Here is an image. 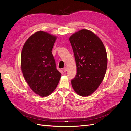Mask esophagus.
Returning a JSON list of instances; mask_svg holds the SVG:
<instances>
[{
  "mask_svg": "<svg viewBox=\"0 0 131 131\" xmlns=\"http://www.w3.org/2000/svg\"><path fill=\"white\" fill-rule=\"evenodd\" d=\"M63 70H64V71L65 72H66L67 71V67H65L64 68Z\"/></svg>",
  "mask_w": 131,
  "mask_h": 131,
  "instance_id": "34e87169",
  "label": "esophagus"
}]
</instances>
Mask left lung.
Returning <instances> with one entry per match:
<instances>
[{
  "label": "left lung",
  "mask_w": 131,
  "mask_h": 131,
  "mask_svg": "<svg viewBox=\"0 0 131 131\" xmlns=\"http://www.w3.org/2000/svg\"><path fill=\"white\" fill-rule=\"evenodd\" d=\"M69 40L77 65L72 85L78 94L86 97L97 90L105 77L108 62L106 48L97 35L85 29L73 34Z\"/></svg>",
  "instance_id": "1"
}]
</instances>
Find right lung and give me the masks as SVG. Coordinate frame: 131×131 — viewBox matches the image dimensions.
Instances as JSON below:
<instances>
[{
	"label": "right lung",
	"mask_w": 131,
	"mask_h": 131,
	"mask_svg": "<svg viewBox=\"0 0 131 131\" xmlns=\"http://www.w3.org/2000/svg\"><path fill=\"white\" fill-rule=\"evenodd\" d=\"M56 37L43 31L33 34L25 42L21 53V70L32 91L40 97L54 90L61 74L56 68L52 49Z\"/></svg>",
	"instance_id": "add662e5"
}]
</instances>
